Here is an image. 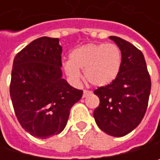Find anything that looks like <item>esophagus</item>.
I'll return each mask as SVG.
<instances>
[{
	"mask_svg": "<svg viewBox=\"0 0 160 160\" xmlns=\"http://www.w3.org/2000/svg\"><path fill=\"white\" fill-rule=\"evenodd\" d=\"M90 94H92V92L91 91H89V90H83V98H85V97H87V96H89Z\"/></svg>",
	"mask_w": 160,
	"mask_h": 160,
	"instance_id": "34e87169",
	"label": "esophagus"
}]
</instances>
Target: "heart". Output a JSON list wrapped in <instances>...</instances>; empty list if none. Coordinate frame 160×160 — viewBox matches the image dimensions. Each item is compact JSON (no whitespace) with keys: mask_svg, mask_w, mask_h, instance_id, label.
Instances as JSON below:
<instances>
[{"mask_svg":"<svg viewBox=\"0 0 160 160\" xmlns=\"http://www.w3.org/2000/svg\"><path fill=\"white\" fill-rule=\"evenodd\" d=\"M122 65V53L114 44L90 43L78 47L70 53V60L64 63V71L69 78L78 83L82 73L92 85L103 87L118 76Z\"/></svg>","mask_w":160,"mask_h":160,"instance_id":"obj_1","label":"heart"}]
</instances>
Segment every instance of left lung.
Wrapping results in <instances>:
<instances>
[{"instance_id":"8db88e82","label":"left lung","mask_w":160,"mask_h":160,"mask_svg":"<svg viewBox=\"0 0 160 160\" xmlns=\"http://www.w3.org/2000/svg\"><path fill=\"white\" fill-rule=\"evenodd\" d=\"M109 38L121 51L122 65L110 84L94 91L100 104L93 115L102 132L121 137L132 132L144 117L151 92V78L141 51L120 37Z\"/></svg>"}]
</instances>
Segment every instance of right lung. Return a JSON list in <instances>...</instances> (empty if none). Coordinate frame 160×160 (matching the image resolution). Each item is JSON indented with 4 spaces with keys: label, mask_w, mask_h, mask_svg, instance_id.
I'll return each mask as SVG.
<instances>
[{
    "label": "right lung",
    "mask_w": 160,
    "mask_h": 160,
    "mask_svg": "<svg viewBox=\"0 0 160 160\" xmlns=\"http://www.w3.org/2000/svg\"><path fill=\"white\" fill-rule=\"evenodd\" d=\"M58 38L43 36L19 52L13 60L10 97L16 117L26 132L46 139L60 133L70 110L82 97L61 72Z\"/></svg>",
    "instance_id": "1"
}]
</instances>
